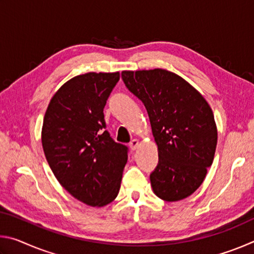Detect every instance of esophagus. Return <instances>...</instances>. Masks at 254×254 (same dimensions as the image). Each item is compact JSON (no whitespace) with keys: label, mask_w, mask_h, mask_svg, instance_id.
<instances>
[{"label":"esophagus","mask_w":254,"mask_h":254,"mask_svg":"<svg viewBox=\"0 0 254 254\" xmlns=\"http://www.w3.org/2000/svg\"><path fill=\"white\" fill-rule=\"evenodd\" d=\"M128 145H130V148H131V150H133V151H134V150H136L137 148H139V145H140V142H139V140H136V139H133L130 143H128Z\"/></svg>","instance_id":"obj_1"}]
</instances>
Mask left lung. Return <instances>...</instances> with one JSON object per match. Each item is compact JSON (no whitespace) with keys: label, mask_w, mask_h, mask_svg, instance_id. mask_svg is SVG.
I'll use <instances>...</instances> for the list:
<instances>
[{"label":"left lung","mask_w":254,"mask_h":254,"mask_svg":"<svg viewBox=\"0 0 254 254\" xmlns=\"http://www.w3.org/2000/svg\"><path fill=\"white\" fill-rule=\"evenodd\" d=\"M128 91L147 109L159 162L150 175L153 192L166 201L190 196L212 166L217 144L213 111L196 88L166 69L124 70Z\"/></svg>","instance_id":"obj_1"}]
</instances>
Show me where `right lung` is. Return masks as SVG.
<instances>
[{"instance_id":"obj_1","label":"right lung","mask_w":254,"mask_h":254,"mask_svg":"<svg viewBox=\"0 0 254 254\" xmlns=\"http://www.w3.org/2000/svg\"><path fill=\"white\" fill-rule=\"evenodd\" d=\"M119 79V71L72 77L50 100L42 124V148L55 177L94 207L117 198L127 161V147L104 130L103 110Z\"/></svg>"}]
</instances>
